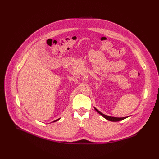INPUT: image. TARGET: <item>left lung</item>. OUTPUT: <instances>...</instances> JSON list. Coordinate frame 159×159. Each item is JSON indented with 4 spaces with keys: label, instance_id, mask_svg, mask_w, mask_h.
Segmentation results:
<instances>
[{
    "label": "left lung",
    "instance_id": "8db88e82",
    "mask_svg": "<svg viewBox=\"0 0 159 159\" xmlns=\"http://www.w3.org/2000/svg\"><path fill=\"white\" fill-rule=\"evenodd\" d=\"M95 108V110H96V111L97 112H98L99 114H101L104 118H105L106 119H107V120H110V121H112V122H118V121H120V120H124V119H126L127 117H121V118H119V117H114V116H107V115H104V114H103V113H102L101 111H99L97 109H96L95 107H94Z\"/></svg>",
    "mask_w": 159,
    "mask_h": 159
}]
</instances>
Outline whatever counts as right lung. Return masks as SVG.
<instances>
[{
  "label": "right lung",
  "instance_id": "right-lung-1",
  "mask_svg": "<svg viewBox=\"0 0 159 159\" xmlns=\"http://www.w3.org/2000/svg\"><path fill=\"white\" fill-rule=\"evenodd\" d=\"M59 119H57V120H54V121H53V122H56V121H57V120H59Z\"/></svg>",
  "mask_w": 159,
  "mask_h": 159
}]
</instances>
